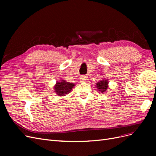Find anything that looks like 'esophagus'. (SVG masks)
Instances as JSON below:
<instances>
[{"instance_id": "esophagus-1", "label": "esophagus", "mask_w": 156, "mask_h": 156, "mask_svg": "<svg viewBox=\"0 0 156 156\" xmlns=\"http://www.w3.org/2000/svg\"><path fill=\"white\" fill-rule=\"evenodd\" d=\"M88 77L87 75H83L81 77H80V80H81V81H87L88 80Z\"/></svg>"}]
</instances>
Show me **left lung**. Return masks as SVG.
<instances>
[{"mask_svg": "<svg viewBox=\"0 0 156 156\" xmlns=\"http://www.w3.org/2000/svg\"><path fill=\"white\" fill-rule=\"evenodd\" d=\"M96 88L99 92L101 93H105L108 88V80L103 78L101 81L96 83Z\"/></svg>", "mask_w": 156, "mask_h": 156, "instance_id": "left-lung-1", "label": "left lung"}]
</instances>
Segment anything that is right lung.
<instances>
[{
    "label": "right lung",
    "mask_w": 156,
    "mask_h": 156,
    "mask_svg": "<svg viewBox=\"0 0 156 156\" xmlns=\"http://www.w3.org/2000/svg\"><path fill=\"white\" fill-rule=\"evenodd\" d=\"M75 84L66 81L65 80L61 79L58 81H56L54 87V90L58 96H64L68 94Z\"/></svg>",
    "instance_id": "1"
}]
</instances>
